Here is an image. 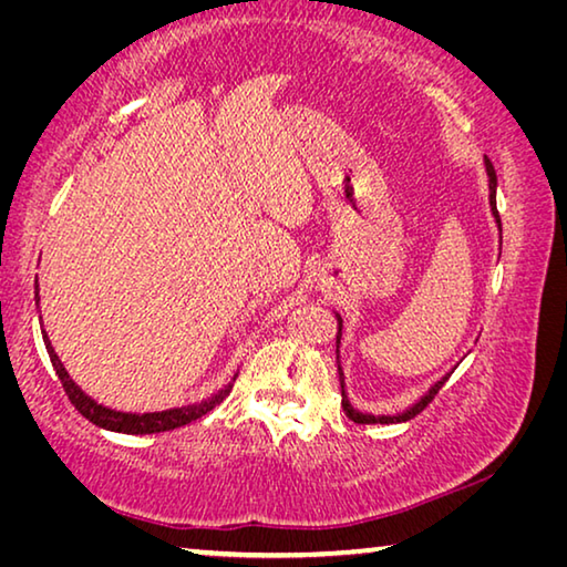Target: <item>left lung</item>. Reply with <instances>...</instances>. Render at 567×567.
Instances as JSON below:
<instances>
[{
  "mask_svg": "<svg viewBox=\"0 0 567 567\" xmlns=\"http://www.w3.org/2000/svg\"><path fill=\"white\" fill-rule=\"evenodd\" d=\"M485 169H487V177H491V207H493V215H495V223H497V227H501V215H497V205H495V187H497V175H495V167H493V162L485 157ZM340 320V318H338ZM340 338H342V320H340V332H338V348H340ZM338 370H340V358H338ZM344 378H342V370H340V382H342ZM447 382V378H443L440 382H435L433 388H430V392L425 398H422L420 402H415V405H412L410 410H405V412H400V415H380V417H375V415H364V412H358L354 410L350 402H348V398H344V390H342V410H344V415H348L352 422H358V425H390V422H405V420H412L415 415H420L422 410H425L430 402H433V398L437 395L440 392V388H443ZM342 388H344V382H342Z\"/></svg>",
  "mask_w": 567,
  "mask_h": 567,
  "instance_id": "left-lung-1",
  "label": "left lung"
}]
</instances>
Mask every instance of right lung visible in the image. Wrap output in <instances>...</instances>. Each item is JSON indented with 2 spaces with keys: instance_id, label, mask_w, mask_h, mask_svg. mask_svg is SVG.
<instances>
[{
  "instance_id": "obj_1",
  "label": "right lung",
  "mask_w": 567,
  "mask_h": 567,
  "mask_svg": "<svg viewBox=\"0 0 567 567\" xmlns=\"http://www.w3.org/2000/svg\"><path fill=\"white\" fill-rule=\"evenodd\" d=\"M40 300V297H37ZM44 334V344H47V352H50V360L54 364V372L56 378L62 380V388L66 392V398L72 400V405L82 412L84 417L94 425L100 427H107L114 430V433H130V435H152V433H167V430H175L187 425L192 420H199L203 415H207L209 410L217 408L219 402H223L229 395V388H225L223 392H217L213 400H205V402H197V405H189V408H177V410H165V412H145V415H130V412H117V410H110V408H102L97 402L90 400L84 392L74 385L72 378L66 375L64 364L56 358V352L52 350L50 338Z\"/></svg>"
}]
</instances>
